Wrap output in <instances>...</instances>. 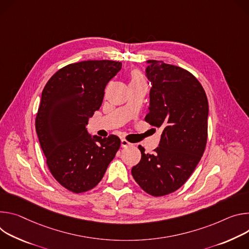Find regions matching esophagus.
<instances>
[{
	"instance_id": "esophagus-1",
	"label": "esophagus",
	"mask_w": 249,
	"mask_h": 249,
	"mask_svg": "<svg viewBox=\"0 0 249 249\" xmlns=\"http://www.w3.org/2000/svg\"><path fill=\"white\" fill-rule=\"evenodd\" d=\"M121 145H122V147H127V146H130L131 145V143L130 142H128L126 140H122L121 141Z\"/></svg>"
}]
</instances>
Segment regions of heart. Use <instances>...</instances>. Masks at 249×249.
<instances>
[{
	"label": "heart",
	"instance_id": "1",
	"mask_svg": "<svg viewBox=\"0 0 249 249\" xmlns=\"http://www.w3.org/2000/svg\"><path fill=\"white\" fill-rule=\"evenodd\" d=\"M143 78L142 76V74L139 71H133L131 73V81L130 83H134V82H142Z\"/></svg>",
	"mask_w": 249,
	"mask_h": 249
}]
</instances>
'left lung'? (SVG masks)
I'll list each match as a JSON object with an SVG mask.
<instances>
[{
  "label": "left lung",
  "instance_id": "1",
  "mask_svg": "<svg viewBox=\"0 0 249 249\" xmlns=\"http://www.w3.org/2000/svg\"><path fill=\"white\" fill-rule=\"evenodd\" d=\"M151 83L145 122L162 128L159 146L144 153L131 169L135 182L154 197L178 190L195 170L206 148L209 104L204 88L189 71L158 60H147Z\"/></svg>",
  "mask_w": 249,
  "mask_h": 249
}]
</instances>
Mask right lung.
Instances as JSON below:
<instances>
[{
  "mask_svg": "<svg viewBox=\"0 0 249 249\" xmlns=\"http://www.w3.org/2000/svg\"><path fill=\"white\" fill-rule=\"evenodd\" d=\"M112 60L69 64L46 83L36 119V129L52 176L79 194L96 187L121 146L110 134L88 133L86 125L103 103L108 81L121 70Z\"/></svg>",
  "mask_w": 249,
  "mask_h": 249,
  "instance_id": "right-lung-1",
  "label": "right lung"
}]
</instances>
